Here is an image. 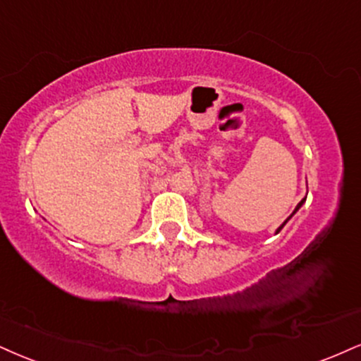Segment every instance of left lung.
Instances as JSON below:
<instances>
[{"mask_svg": "<svg viewBox=\"0 0 361 361\" xmlns=\"http://www.w3.org/2000/svg\"><path fill=\"white\" fill-rule=\"evenodd\" d=\"M305 202H306V197H305V198H302V200H301V202H299V203H298V207H296V208H294V212H293V214H290V215L288 216V219H286V220H284V222H282V225H279V228H277V230H276V235H277V233H279V232H281V230H282V227H284V225H286V224H288L290 219H293V215H294V214H296V212L299 210V208H301L302 205H305Z\"/></svg>", "mask_w": 361, "mask_h": 361, "instance_id": "8db88e82", "label": "left lung"}]
</instances>
